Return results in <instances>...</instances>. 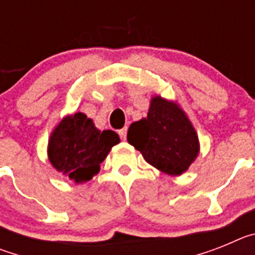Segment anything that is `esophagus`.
<instances>
[{
	"label": "esophagus",
	"instance_id": "esophagus-1",
	"mask_svg": "<svg viewBox=\"0 0 255 255\" xmlns=\"http://www.w3.org/2000/svg\"><path fill=\"white\" fill-rule=\"evenodd\" d=\"M126 134H128V128H123L121 130H119V135L121 136V139H126Z\"/></svg>",
	"mask_w": 255,
	"mask_h": 255
}]
</instances>
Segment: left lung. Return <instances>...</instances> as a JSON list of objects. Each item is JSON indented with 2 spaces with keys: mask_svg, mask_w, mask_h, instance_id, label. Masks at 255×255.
Instances as JSON below:
<instances>
[{
  "mask_svg": "<svg viewBox=\"0 0 255 255\" xmlns=\"http://www.w3.org/2000/svg\"><path fill=\"white\" fill-rule=\"evenodd\" d=\"M128 141L153 167L181 175L197 158L199 140L185 112L173 102L153 97L145 119L132 123Z\"/></svg>",
  "mask_w": 255,
  "mask_h": 255,
  "instance_id": "obj_1",
  "label": "left lung"
}]
</instances>
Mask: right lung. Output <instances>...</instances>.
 <instances>
[{"label": "right lung", "mask_w": 255, "mask_h": 255, "mask_svg": "<svg viewBox=\"0 0 255 255\" xmlns=\"http://www.w3.org/2000/svg\"><path fill=\"white\" fill-rule=\"evenodd\" d=\"M120 141L112 130H98L87 115L78 112L61 121L48 141L52 166L75 182L91 180L111 148Z\"/></svg>", "instance_id": "right-lung-1"}]
</instances>
